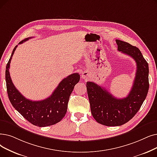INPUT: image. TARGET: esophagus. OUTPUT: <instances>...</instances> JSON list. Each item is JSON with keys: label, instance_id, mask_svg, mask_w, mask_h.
Segmentation results:
<instances>
[{"label": "esophagus", "instance_id": "1", "mask_svg": "<svg viewBox=\"0 0 157 157\" xmlns=\"http://www.w3.org/2000/svg\"><path fill=\"white\" fill-rule=\"evenodd\" d=\"M88 76H89V73H88L87 71H84L82 72V74H81V78H83L84 79H86L88 78Z\"/></svg>", "mask_w": 157, "mask_h": 157}]
</instances>
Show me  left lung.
I'll list each match as a JSON object with an SVG mask.
<instances>
[{"instance_id":"1","label":"left lung","mask_w":157,"mask_h":157,"mask_svg":"<svg viewBox=\"0 0 157 157\" xmlns=\"http://www.w3.org/2000/svg\"><path fill=\"white\" fill-rule=\"evenodd\" d=\"M118 51L131 56L137 64L132 89L127 97L117 99L105 88L86 82V89L93 117L107 126H121L132 119L144 101L149 90V67L137 47L116 40Z\"/></svg>"}]
</instances>
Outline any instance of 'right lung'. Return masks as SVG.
<instances>
[{
    "label": "right lung",
    "mask_w": 157,
    "mask_h": 157,
    "mask_svg": "<svg viewBox=\"0 0 157 157\" xmlns=\"http://www.w3.org/2000/svg\"><path fill=\"white\" fill-rule=\"evenodd\" d=\"M31 38L21 41L18 44H22ZM17 46L13 49L6 68L7 92L11 105L33 125L45 127L58 123L67 113L69 97L74 86L79 81V74L74 73L64 78L53 93L45 99L35 101L26 99L13 85L9 71L11 60Z\"/></svg>",
    "instance_id": "obj_1"
}]
</instances>
